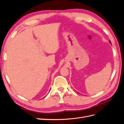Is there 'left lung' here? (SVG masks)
Wrapping results in <instances>:
<instances>
[{"mask_svg":"<svg viewBox=\"0 0 124 124\" xmlns=\"http://www.w3.org/2000/svg\"><path fill=\"white\" fill-rule=\"evenodd\" d=\"M109 42H110V43H111V41H109Z\"/></svg>","mask_w":124,"mask_h":124,"instance_id":"1","label":"left lung"}]
</instances>
